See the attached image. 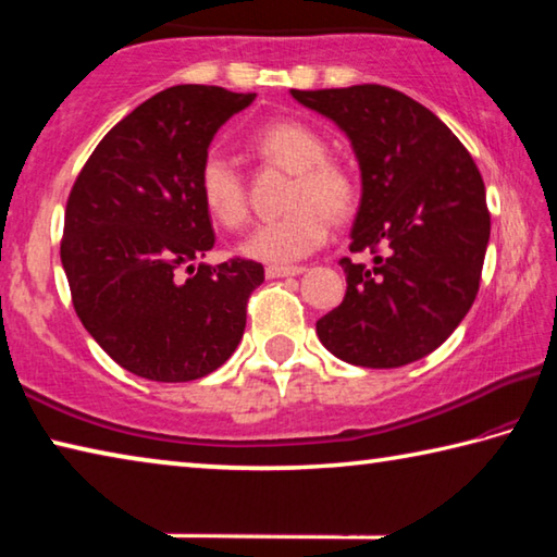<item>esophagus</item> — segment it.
I'll return each instance as SVG.
<instances>
[{"label":"esophagus","instance_id":"34e87169","mask_svg":"<svg viewBox=\"0 0 557 557\" xmlns=\"http://www.w3.org/2000/svg\"><path fill=\"white\" fill-rule=\"evenodd\" d=\"M301 272H305V268H285V265H270V268L265 270V275H268L270 280H275V277H297V275H301Z\"/></svg>","mask_w":557,"mask_h":557}]
</instances>
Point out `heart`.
<instances>
[{
  "label": "heart",
  "instance_id": "obj_1",
  "mask_svg": "<svg viewBox=\"0 0 557 557\" xmlns=\"http://www.w3.org/2000/svg\"><path fill=\"white\" fill-rule=\"evenodd\" d=\"M262 157L295 172L289 186V211L275 221L260 223L240 243L245 258L270 262V265H292L305 260L326 240L332 228V212L336 219L354 211L358 188L354 176L344 166L326 162V143L305 122L280 120L262 127L252 137ZM199 196L211 219L223 228H238L245 221V188L240 174L231 159L223 154H206L199 166Z\"/></svg>",
  "mask_w": 557,
  "mask_h": 557
}]
</instances>
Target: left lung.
<instances>
[{"label": "left lung", "instance_id": "8db88e82", "mask_svg": "<svg viewBox=\"0 0 557 557\" xmlns=\"http://www.w3.org/2000/svg\"><path fill=\"white\" fill-rule=\"evenodd\" d=\"M344 132L361 172L346 295L317 322L329 351L363 369H398L447 342L474 305L492 233L474 159L435 112L385 86L289 90Z\"/></svg>", "mask_w": 557, "mask_h": 557}]
</instances>
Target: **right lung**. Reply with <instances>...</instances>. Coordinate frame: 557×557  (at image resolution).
Masks as SVG:
<instances>
[{
  "mask_svg": "<svg viewBox=\"0 0 557 557\" xmlns=\"http://www.w3.org/2000/svg\"><path fill=\"white\" fill-rule=\"evenodd\" d=\"M252 100L215 86L166 88L120 120L75 178L61 243L75 314L139 379H203L240 344L265 270L194 260L215 243L199 166L215 132ZM182 267L197 272L178 281Z\"/></svg>",
  "mask_w": 557,
  "mask_h": 557,
  "instance_id": "obj_1",
  "label": "right lung"
}]
</instances>
